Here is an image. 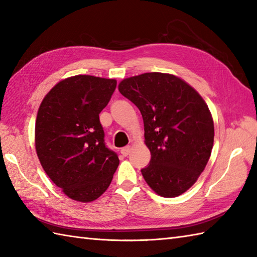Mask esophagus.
<instances>
[{"label":"esophagus","instance_id":"34e87169","mask_svg":"<svg viewBox=\"0 0 257 257\" xmlns=\"http://www.w3.org/2000/svg\"><path fill=\"white\" fill-rule=\"evenodd\" d=\"M130 150H132V148H130V146H127V147H124V148H122L120 152H121V155L123 157H127L130 154Z\"/></svg>","mask_w":257,"mask_h":257}]
</instances>
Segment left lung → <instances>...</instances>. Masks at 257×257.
Returning <instances> with one entry per match:
<instances>
[{
    "label": "left lung",
    "mask_w": 257,
    "mask_h": 257,
    "mask_svg": "<svg viewBox=\"0 0 257 257\" xmlns=\"http://www.w3.org/2000/svg\"><path fill=\"white\" fill-rule=\"evenodd\" d=\"M120 94L138 107L151 154L141 173L163 198H176L196 182L210 159L214 123L206 102L178 76L145 73L121 80Z\"/></svg>",
    "instance_id": "1"
}]
</instances>
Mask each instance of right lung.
<instances>
[{
  "mask_svg": "<svg viewBox=\"0 0 257 257\" xmlns=\"http://www.w3.org/2000/svg\"><path fill=\"white\" fill-rule=\"evenodd\" d=\"M116 79L76 75L47 92L37 111L35 148L44 171L69 199L91 202L105 192L119 159L105 145L99 113Z\"/></svg>",
  "mask_w": 257,
  "mask_h": 257,
  "instance_id": "add662e5",
  "label": "right lung"
}]
</instances>
